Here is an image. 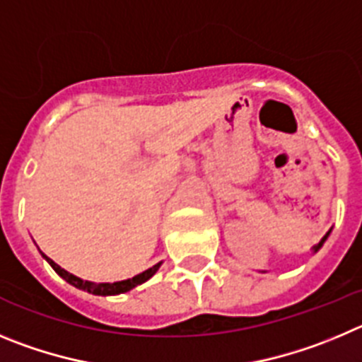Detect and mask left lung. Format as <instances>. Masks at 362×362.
Masks as SVG:
<instances>
[{
    "mask_svg": "<svg viewBox=\"0 0 362 362\" xmlns=\"http://www.w3.org/2000/svg\"><path fill=\"white\" fill-rule=\"evenodd\" d=\"M328 234H330V230H328V233H327V234H325V236H323V238H321V242H319V243H317V245H315V247H314V249H312V250H314V252H317V250H319V249H321V247H323V243H325V242H327V238H328Z\"/></svg>",
    "mask_w": 362,
    "mask_h": 362,
    "instance_id": "1",
    "label": "left lung"
}]
</instances>
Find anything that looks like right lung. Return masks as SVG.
Here are the masks:
<instances>
[{
    "instance_id": "obj_1",
    "label": "right lung",
    "mask_w": 362,
    "mask_h": 362,
    "mask_svg": "<svg viewBox=\"0 0 362 362\" xmlns=\"http://www.w3.org/2000/svg\"><path fill=\"white\" fill-rule=\"evenodd\" d=\"M41 256H43L48 263H50L52 269H54L55 272H57V274L64 279V281H68L70 285L76 286V288H81V291L90 292V294H95V296H117V294H124V292H129L132 288H135V286H139V285H142V283L148 281V279L151 278V276L155 274V272H157L162 265V262L157 263V265H153L151 269L144 270V272H141V274L133 276V278H129V279H122V281L93 283V281H84V279H81V278H77V276L66 272V270L61 269V267L57 265L54 259L48 258L47 254L41 252Z\"/></svg>"
}]
</instances>
